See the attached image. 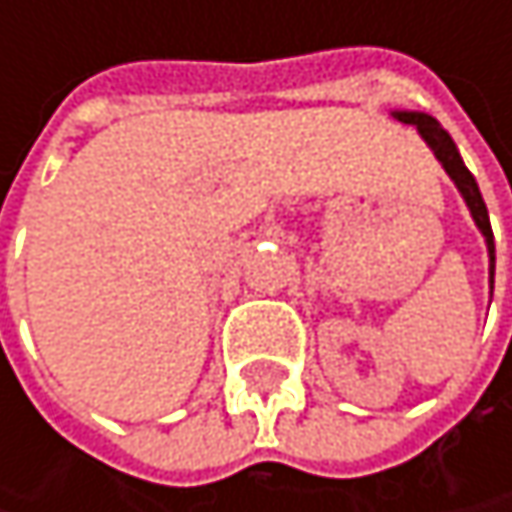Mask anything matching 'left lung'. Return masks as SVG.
<instances>
[{"label":"left lung","mask_w":512,"mask_h":512,"mask_svg":"<svg viewBox=\"0 0 512 512\" xmlns=\"http://www.w3.org/2000/svg\"><path fill=\"white\" fill-rule=\"evenodd\" d=\"M394 118L403 121V124L418 127V133L427 139V145L433 148V154L439 156V162H442L445 171L451 174V180L460 186L462 198H465V204H468V210H471V216H474V222H477V228L483 231L486 246H489V275H495V240H492L489 213H486L483 195H480V189H477V180H474L471 171L462 165L460 151H457L454 139H451L448 130H442V124H439L436 118H430V115H421V112H394Z\"/></svg>","instance_id":"obj_1"}]
</instances>
